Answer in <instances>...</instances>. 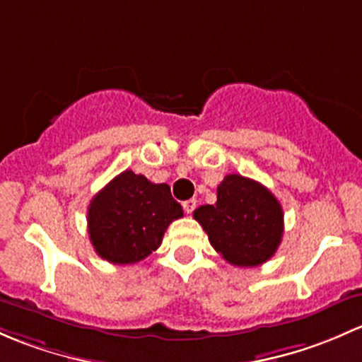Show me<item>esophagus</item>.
I'll list each match as a JSON object with an SVG mask.
<instances>
[{
    "label": "esophagus",
    "mask_w": 362,
    "mask_h": 362,
    "mask_svg": "<svg viewBox=\"0 0 362 362\" xmlns=\"http://www.w3.org/2000/svg\"><path fill=\"white\" fill-rule=\"evenodd\" d=\"M195 207H197L195 199H189V200H186V202H182V209H185L186 214H192V212L195 211Z\"/></svg>",
    "instance_id": "esophagus-1"
}]
</instances>
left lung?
Instances as JSON below:
<instances>
[{"instance_id":"8db88e82","label":"left lung","mask_w":362,"mask_h":362,"mask_svg":"<svg viewBox=\"0 0 362 362\" xmlns=\"http://www.w3.org/2000/svg\"><path fill=\"white\" fill-rule=\"evenodd\" d=\"M193 218L212 247L235 267L268 262L284 232V214L274 193L240 174H228L218 186V202L195 209Z\"/></svg>"}]
</instances>
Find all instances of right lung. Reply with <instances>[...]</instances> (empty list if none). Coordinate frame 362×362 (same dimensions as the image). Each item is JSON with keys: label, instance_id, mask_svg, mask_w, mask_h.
<instances>
[{"label": "right lung", "instance_id": "obj_1", "mask_svg": "<svg viewBox=\"0 0 362 362\" xmlns=\"http://www.w3.org/2000/svg\"><path fill=\"white\" fill-rule=\"evenodd\" d=\"M181 216L169 185L124 170L90 200L88 237L106 262L137 263L160 247L167 226Z\"/></svg>", "mask_w": 362, "mask_h": 362}]
</instances>
